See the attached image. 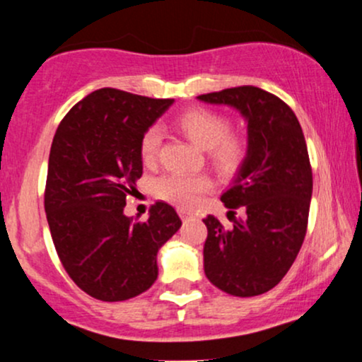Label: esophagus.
<instances>
[{
    "mask_svg": "<svg viewBox=\"0 0 362 362\" xmlns=\"http://www.w3.org/2000/svg\"><path fill=\"white\" fill-rule=\"evenodd\" d=\"M178 214H180L182 219L189 218V216H192V211L187 209V207H178Z\"/></svg>",
    "mask_w": 362,
    "mask_h": 362,
    "instance_id": "34e87169",
    "label": "esophagus"
}]
</instances>
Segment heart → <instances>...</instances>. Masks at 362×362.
Masks as SVG:
<instances>
[{
  "instance_id": "1",
  "label": "heart",
  "mask_w": 362,
  "mask_h": 362,
  "mask_svg": "<svg viewBox=\"0 0 362 362\" xmlns=\"http://www.w3.org/2000/svg\"><path fill=\"white\" fill-rule=\"evenodd\" d=\"M177 127L194 144L207 149V160L223 177L236 175L250 155L248 136L242 131H233L230 117L221 112L194 107L178 115ZM160 131L156 127H149L139 143V155L143 163H155L160 155ZM213 185V178L204 173H199V175L168 173L156 180L155 194L163 201L182 207H190L197 202L199 195L209 192Z\"/></svg>"
}]
</instances>
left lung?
<instances>
[{
	"label": "left lung",
	"mask_w": 362,
	"mask_h": 362,
	"mask_svg": "<svg viewBox=\"0 0 362 362\" xmlns=\"http://www.w3.org/2000/svg\"><path fill=\"white\" fill-rule=\"evenodd\" d=\"M224 103L248 120L250 155L231 189L221 195L233 216L224 228L206 216L204 272L218 289L250 298L281 282L296 260L308 228L313 192L308 148L294 112L279 97L257 86H236L199 95ZM244 218H234L235 209Z\"/></svg>",
	"instance_id": "left-lung-1"
}]
</instances>
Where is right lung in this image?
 <instances>
[{
  "label": "right lung",
  "instance_id": "1",
  "mask_svg": "<svg viewBox=\"0 0 362 362\" xmlns=\"http://www.w3.org/2000/svg\"><path fill=\"white\" fill-rule=\"evenodd\" d=\"M172 103L100 88L78 102L54 134L45 216L62 267L95 300L124 301L151 288L156 253L182 224L167 202H155L148 221L124 214L143 175L141 138Z\"/></svg>",
  "mask_w": 362,
  "mask_h": 362
}]
</instances>
